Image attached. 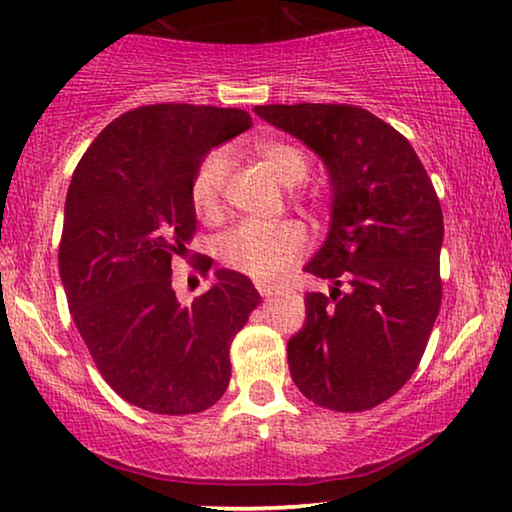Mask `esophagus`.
<instances>
[{"label":"esophagus","mask_w":512,"mask_h":512,"mask_svg":"<svg viewBox=\"0 0 512 512\" xmlns=\"http://www.w3.org/2000/svg\"><path fill=\"white\" fill-rule=\"evenodd\" d=\"M257 292L262 294L264 299H271L273 294L278 292V285H276V283H266V280H259V283H257Z\"/></svg>","instance_id":"obj_1"}]
</instances>
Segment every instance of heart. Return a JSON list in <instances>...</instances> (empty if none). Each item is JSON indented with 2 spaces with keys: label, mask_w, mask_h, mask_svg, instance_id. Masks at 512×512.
<instances>
[{
  "label": "heart",
  "mask_w": 512,
  "mask_h": 512,
  "mask_svg": "<svg viewBox=\"0 0 512 512\" xmlns=\"http://www.w3.org/2000/svg\"><path fill=\"white\" fill-rule=\"evenodd\" d=\"M266 167L287 187L299 185L308 176L304 150L283 141H269L257 148ZM229 176V153L213 150L199 164L192 178V204L201 215L213 218L220 211L222 192ZM306 250V232L297 222L243 220L215 243V253L229 269L255 280H271L292 266Z\"/></svg>",
  "instance_id": "1"
}]
</instances>
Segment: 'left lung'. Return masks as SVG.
<instances>
[{
	"label": "left lung",
	"instance_id": "8db88e82",
	"mask_svg": "<svg viewBox=\"0 0 512 512\" xmlns=\"http://www.w3.org/2000/svg\"><path fill=\"white\" fill-rule=\"evenodd\" d=\"M311 148L331 190L329 232L304 269L331 280L306 294L287 341L304 397L338 413L397 394L420 364L441 308L443 211L420 157L376 115L348 104L255 106Z\"/></svg>",
	"mask_w": 512,
	"mask_h": 512
}]
</instances>
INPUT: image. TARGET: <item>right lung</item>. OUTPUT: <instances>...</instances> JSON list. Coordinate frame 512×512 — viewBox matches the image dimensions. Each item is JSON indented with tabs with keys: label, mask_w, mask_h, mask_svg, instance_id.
<instances>
[{
	"label": "right lung",
	"mask_w": 512,
	"mask_h": 512,
	"mask_svg": "<svg viewBox=\"0 0 512 512\" xmlns=\"http://www.w3.org/2000/svg\"><path fill=\"white\" fill-rule=\"evenodd\" d=\"M250 125L241 109L141 106L92 141L71 178L60 243L71 318L106 383L150 413L211 408L232 376L229 345L259 304L239 271H215L192 306L171 285V259L197 227L192 178Z\"/></svg>",
	"instance_id": "1"
}]
</instances>
